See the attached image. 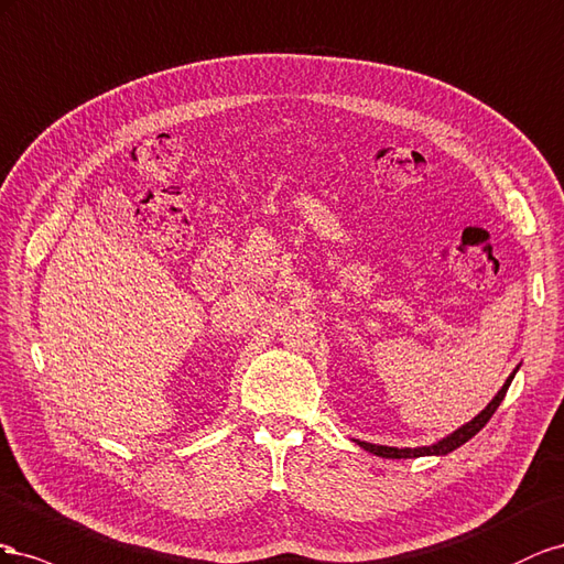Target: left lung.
Listing matches in <instances>:
<instances>
[{"label": "left lung", "instance_id": "obj_1", "mask_svg": "<svg viewBox=\"0 0 564 564\" xmlns=\"http://www.w3.org/2000/svg\"><path fill=\"white\" fill-rule=\"evenodd\" d=\"M518 371H520V366L514 368V371L508 376V380L503 382V388L496 392V397L489 401L485 411H479L470 423L460 425L452 434H446L444 440L434 442L430 446H415V448L404 446V448H399V446H382V444H371V442H361V440H354V442H357L364 448V452L376 454L380 458H421V456H446V454H452V452H456L458 446H463L465 442L473 440L475 434L489 423V417L496 413L498 406H501V401H503V397H506V392L510 388V382H512V378H514V373H518Z\"/></svg>", "mask_w": 564, "mask_h": 564}]
</instances>
